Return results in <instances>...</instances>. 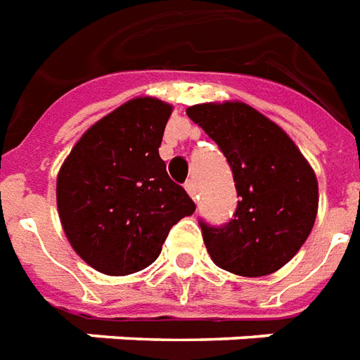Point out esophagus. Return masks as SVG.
I'll return each mask as SVG.
<instances>
[{
    "label": "esophagus",
    "instance_id": "34e87169",
    "mask_svg": "<svg viewBox=\"0 0 360 360\" xmlns=\"http://www.w3.org/2000/svg\"><path fill=\"white\" fill-rule=\"evenodd\" d=\"M186 191L190 193V198L193 199V201H198V199H199L198 186H195V182H193V180H190V182H186Z\"/></svg>",
    "mask_w": 360,
    "mask_h": 360
}]
</instances>
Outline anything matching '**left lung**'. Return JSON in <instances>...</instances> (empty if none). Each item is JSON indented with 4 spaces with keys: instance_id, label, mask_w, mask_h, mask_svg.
I'll use <instances>...</instances> for the list:
<instances>
[{
    "instance_id": "8db88e82",
    "label": "left lung",
    "mask_w": 360,
    "mask_h": 360,
    "mask_svg": "<svg viewBox=\"0 0 360 360\" xmlns=\"http://www.w3.org/2000/svg\"><path fill=\"white\" fill-rule=\"evenodd\" d=\"M186 112L224 153L240 198L224 226L199 220L212 263L249 278L276 272L314 226V170L280 126L241 101L193 105Z\"/></svg>"
}]
</instances>
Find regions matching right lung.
<instances>
[{
	"label": "right lung",
	"mask_w": 360,
	"mask_h": 360,
	"mask_svg": "<svg viewBox=\"0 0 360 360\" xmlns=\"http://www.w3.org/2000/svg\"><path fill=\"white\" fill-rule=\"evenodd\" d=\"M172 107L136 97L97 120L57 174V209L82 261L109 276L153 263L170 228L195 203L159 157Z\"/></svg>",
	"instance_id": "right-lung-1"
}]
</instances>
